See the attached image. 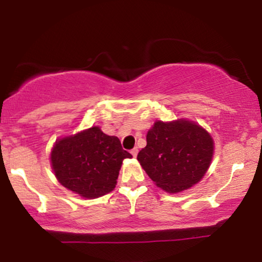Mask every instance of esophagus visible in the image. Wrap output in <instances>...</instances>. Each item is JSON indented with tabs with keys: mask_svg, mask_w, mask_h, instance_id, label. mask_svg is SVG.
<instances>
[{
	"mask_svg": "<svg viewBox=\"0 0 262 262\" xmlns=\"http://www.w3.org/2000/svg\"><path fill=\"white\" fill-rule=\"evenodd\" d=\"M130 154L133 155V158H137V155H138V148L132 149V150H130Z\"/></svg>",
	"mask_w": 262,
	"mask_h": 262,
	"instance_id": "esophagus-1",
	"label": "esophagus"
}]
</instances>
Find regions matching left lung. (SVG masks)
Wrapping results in <instances>:
<instances>
[{"instance_id": "obj_1", "label": "left lung", "mask_w": 262, "mask_h": 262, "mask_svg": "<svg viewBox=\"0 0 262 262\" xmlns=\"http://www.w3.org/2000/svg\"><path fill=\"white\" fill-rule=\"evenodd\" d=\"M214 141L206 129L188 119L156 121L146 134L138 161L158 187L177 193L194 186L212 162Z\"/></svg>"}]
</instances>
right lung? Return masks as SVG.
I'll return each instance as SVG.
<instances>
[{
    "label": "right lung",
    "instance_id": "right-lung-1",
    "mask_svg": "<svg viewBox=\"0 0 262 262\" xmlns=\"http://www.w3.org/2000/svg\"><path fill=\"white\" fill-rule=\"evenodd\" d=\"M130 158L118 138L95 125L56 140L50 164L65 188L91 200L113 191L123 160Z\"/></svg>",
    "mask_w": 262,
    "mask_h": 262
}]
</instances>
